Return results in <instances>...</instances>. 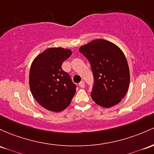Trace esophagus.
<instances>
[{
    "label": "esophagus",
    "instance_id": "esophagus-1",
    "mask_svg": "<svg viewBox=\"0 0 154 154\" xmlns=\"http://www.w3.org/2000/svg\"><path fill=\"white\" fill-rule=\"evenodd\" d=\"M79 85H80V88H83L85 87V82H84L83 81H81L80 83H79Z\"/></svg>",
    "mask_w": 154,
    "mask_h": 154
}]
</instances>
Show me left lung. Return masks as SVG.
Listing matches in <instances>:
<instances>
[{"label":"left lung","mask_w":154,"mask_h":154,"mask_svg":"<svg viewBox=\"0 0 154 154\" xmlns=\"http://www.w3.org/2000/svg\"><path fill=\"white\" fill-rule=\"evenodd\" d=\"M79 51L92 69L93 100L105 108L118 104L127 93L130 82L129 66L122 50L112 42L98 38L81 46Z\"/></svg>","instance_id":"obj_1"}]
</instances>
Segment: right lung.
I'll use <instances>...</instances> for the list:
<instances>
[{
  "label": "right lung",
  "instance_id": "1",
  "mask_svg": "<svg viewBox=\"0 0 154 154\" xmlns=\"http://www.w3.org/2000/svg\"><path fill=\"white\" fill-rule=\"evenodd\" d=\"M69 49L50 47L38 54L32 62L29 85L36 102L45 109L60 112L70 104L76 86L61 68L72 55Z\"/></svg>",
  "mask_w": 154,
  "mask_h": 154
}]
</instances>
